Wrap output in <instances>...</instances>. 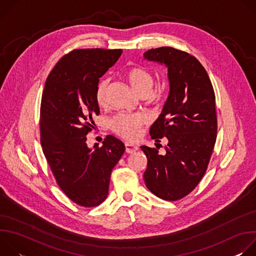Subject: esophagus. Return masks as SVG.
Instances as JSON below:
<instances>
[{
    "label": "esophagus",
    "instance_id": "obj_1",
    "mask_svg": "<svg viewBox=\"0 0 256 256\" xmlns=\"http://www.w3.org/2000/svg\"><path fill=\"white\" fill-rule=\"evenodd\" d=\"M138 146H136V144H132V142H126V153L132 154V153H134V152L138 151Z\"/></svg>",
    "mask_w": 256,
    "mask_h": 256
}]
</instances>
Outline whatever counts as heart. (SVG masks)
Returning <instances> with one entry per match:
<instances>
[{"label":"heart","mask_w":256,"mask_h":256,"mask_svg":"<svg viewBox=\"0 0 256 256\" xmlns=\"http://www.w3.org/2000/svg\"><path fill=\"white\" fill-rule=\"evenodd\" d=\"M126 78L132 88L140 95L149 94L154 84V78L151 72L144 68L136 66L126 70ZM107 81L101 80L96 88V101L99 105H103L105 102ZM147 118L142 114H120L112 120V130L118 136L134 140L138 136L142 126L146 122Z\"/></svg>","instance_id":"heart-1"}]
</instances>
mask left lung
I'll list each match as a JSON object with an SVG mask.
<instances>
[{
	"label": "left lung",
	"instance_id": "8db88e82",
	"mask_svg": "<svg viewBox=\"0 0 256 256\" xmlns=\"http://www.w3.org/2000/svg\"><path fill=\"white\" fill-rule=\"evenodd\" d=\"M144 58L164 64L170 84L162 112L150 128L156 142L167 138L166 153L142 146L148 159L144 180L152 194L174 202L190 194L206 171L216 138L214 92L204 68L186 52L162 46Z\"/></svg>",
	"mask_w": 256,
	"mask_h": 256
}]
</instances>
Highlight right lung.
I'll return each mask as SVG.
<instances>
[{
  "label": "right lung",
  "instance_id": "add662e5",
  "mask_svg": "<svg viewBox=\"0 0 256 256\" xmlns=\"http://www.w3.org/2000/svg\"><path fill=\"white\" fill-rule=\"evenodd\" d=\"M122 50H74L48 75L40 105L44 154L64 194L81 206L100 204L107 198L112 171L126 147L108 134L101 147L87 146V134L99 114L95 93L101 78L122 56ZM95 126V124H94Z\"/></svg>",
  "mask_w": 256,
  "mask_h": 256
}]
</instances>
